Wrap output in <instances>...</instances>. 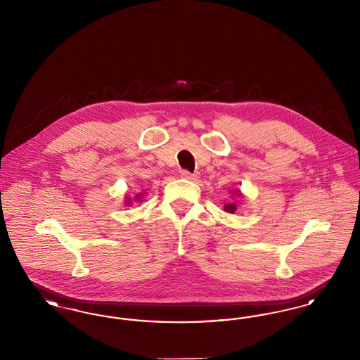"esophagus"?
I'll list each match as a JSON object with an SVG mask.
<instances>
[{"mask_svg": "<svg viewBox=\"0 0 360 360\" xmlns=\"http://www.w3.org/2000/svg\"><path fill=\"white\" fill-rule=\"evenodd\" d=\"M181 176L185 178V179H188V181H195L197 179V174H193V172H188V170H182Z\"/></svg>", "mask_w": 360, "mask_h": 360, "instance_id": "obj_1", "label": "esophagus"}]
</instances>
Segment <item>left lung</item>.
Wrapping results in <instances>:
<instances>
[{
	"mask_svg": "<svg viewBox=\"0 0 360 360\" xmlns=\"http://www.w3.org/2000/svg\"><path fill=\"white\" fill-rule=\"evenodd\" d=\"M224 209H225L226 212H231V213H233V212L236 210V205H235V204H231V205H225L224 206Z\"/></svg>",
	"mask_w": 360,
	"mask_h": 360,
	"instance_id": "8db88e82",
	"label": "left lung"
}]
</instances>
